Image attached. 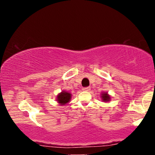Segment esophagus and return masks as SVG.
Instances as JSON below:
<instances>
[{
    "label": "esophagus",
    "mask_w": 155,
    "mask_h": 155,
    "mask_svg": "<svg viewBox=\"0 0 155 155\" xmlns=\"http://www.w3.org/2000/svg\"><path fill=\"white\" fill-rule=\"evenodd\" d=\"M90 89H91L90 87H87L82 88V90H83V91H90Z\"/></svg>",
    "instance_id": "esophagus-1"
}]
</instances>
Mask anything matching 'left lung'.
Here are the masks:
<instances>
[{
	"label": "left lung",
	"mask_w": 155,
	"mask_h": 155,
	"mask_svg": "<svg viewBox=\"0 0 155 155\" xmlns=\"http://www.w3.org/2000/svg\"><path fill=\"white\" fill-rule=\"evenodd\" d=\"M101 97L102 99V101H109L110 99H111V97L108 94L107 92H102Z\"/></svg>",
	"instance_id": "left-lung-1"
}]
</instances>
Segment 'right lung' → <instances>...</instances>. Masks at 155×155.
Returning <instances> with one entry per match:
<instances>
[{
	"label": "right lung",
	"instance_id": "add662e5",
	"mask_svg": "<svg viewBox=\"0 0 155 155\" xmlns=\"http://www.w3.org/2000/svg\"><path fill=\"white\" fill-rule=\"evenodd\" d=\"M71 94L69 92H67L66 91H62L61 93H59L57 96V101L59 103L60 105H65V104L68 103L71 99Z\"/></svg>",
	"mask_w": 155,
	"mask_h": 155
}]
</instances>
